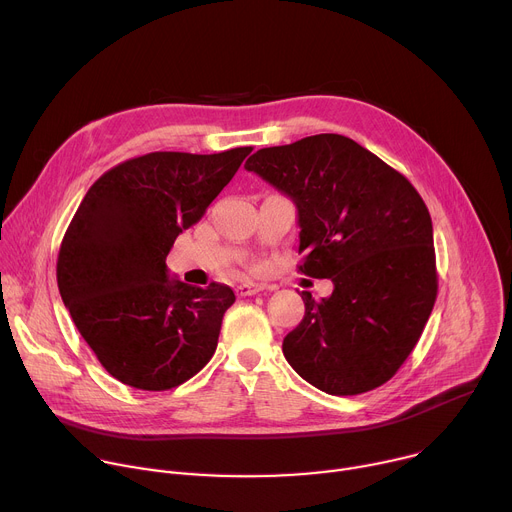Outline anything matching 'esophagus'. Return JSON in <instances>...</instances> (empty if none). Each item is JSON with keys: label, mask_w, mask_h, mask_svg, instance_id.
<instances>
[{"label": "esophagus", "mask_w": 512, "mask_h": 512, "mask_svg": "<svg viewBox=\"0 0 512 512\" xmlns=\"http://www.w3.org/2000/svg\"><path fill=\"white\" fill-rule=\"evenodd\" d=\"M263 289H265V285H261V283L243 281V283L237 285V294L245 298V296H255V294H259V291H263Z\"/></svg>", "instance_id": "obj_1"}]
</instances>
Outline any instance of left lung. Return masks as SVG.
Masks as SVG:
<instances>
[{
  "mask_svg": "<svg viewBox=\"0 0 512 512\" xmlns=\"http://www.w3.org/2000/svg\"><path fill=\"white\" fill-rule=\"evenodd\" d=\"M296 202L300 271L332 279L330 298L302 291L304 320L283 356L328 395L387 383L415 348L437 296L431 216L411 182L338 133L255 152L247 164Z\"/></svg>",
  "mask_w": 512,
  "mask_h": 512,
  "instance_id": "obj_1",
  "label": "left lung"
}]
</instances>
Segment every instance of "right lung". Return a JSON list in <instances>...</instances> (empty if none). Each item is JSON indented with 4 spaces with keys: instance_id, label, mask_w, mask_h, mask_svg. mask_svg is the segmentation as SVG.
I'll return each mask as SVG.
<instances>
[{
    "instance_id": "right-lung-1",
    "label": "right lung",
    "mask_w": 512,
    "mask_h": 512,
    "mask_svg": "<svg viewBox=\"0 0 512 512\" xmlns=\"http://www.w3.org/2000/svg\"><path fill=\"white\" fill-rule=\"evenodd\" d=\"M253 148L198 156L154 152L105 172L62 239L56 279L72 322L105 371L141 391H168L212 358L229 285L170 279L166 257Z\"/></svg>"
}]
</instances>
